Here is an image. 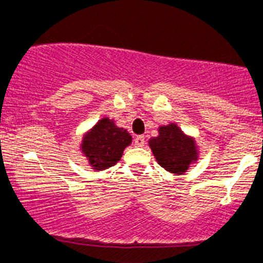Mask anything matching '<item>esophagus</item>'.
<instances>
[{
  "instance_id": "1",
  "label": "esophagus",
  "mask_w": 263,
  "mask_h": 263,
  "mask_svg": "<svg viewBox=\"0 0 263 263\" xmlns=\"http://www.w3.org/2000/svg\"><path fill=\"white\" fill-rule=\"evenodd\" d=\"M144 144H145V137H144V136H136V137H135V145L143 146Z\"/></svg>"
}]
</instances>
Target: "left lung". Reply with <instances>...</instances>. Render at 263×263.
I'll return each instance as SVG.
<instances>
[{
    "label": "left lung",
    "instance_id": "1",
    "mask_svg": "<svg viewBox=\"0 0 263 263\" xmlns=\"http://www.w3.org/2000/svg\"><path fill=\"white\" fill-rule=\"evenodd\" d=\"M158 132L160 135L157 137L149 140L156 160L167 172L183 174L189 169L190 162L196 158L194 140L184 136L176 124L160 127Z\"/></svg>",
    "mask_w": 263,
    "mask_h": 263
}]
</instances>
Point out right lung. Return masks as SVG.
Wrapping results in <instances>:
<instances>
[{
	"label": "right lung",
	"mask_w": 263,
	"mask_h": 263,
	"mask_svg": "<svg viewBox=\"0 0 263 263\" xmlns=\"http://www.w3.org/2000/svg\"><path fill=\"white\" fill-rule=\"evenodd\" d=\"M132 141L126 129L119 128L107 118L99 120L82 141V152L89 158L94 169L103 170L120 160L123 151Z\"/></svg>",
	"instance_id": "right-lung-1"
}]
</instances>
